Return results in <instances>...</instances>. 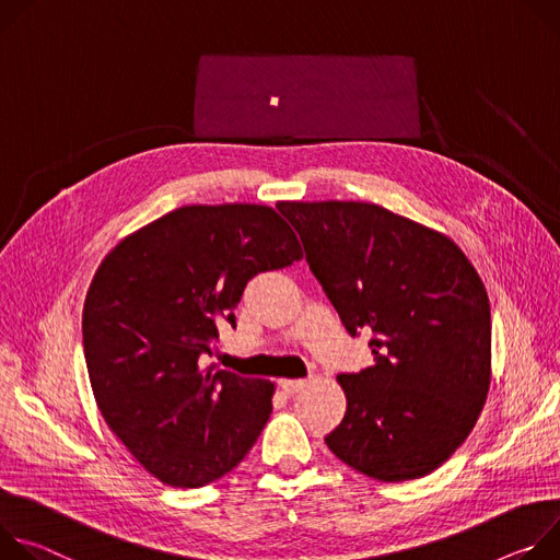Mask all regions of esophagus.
Returning a JSON list of instances; mask_svg holds the SVG:
<instances>
[{"instance_id":"obj_1","label":"esophagus","mask_w":560,"mask_h":560,"mask_svg":"<svg viewBox=\"0 0 560 560\" xmlns=\"http://www.w3.org/2000/svg\"><path fill=\"white\" fill-rule=\"evenodd\" d=\"M302 387H304V381H291V378H284V381H280V389H282L284 394H289V396L298 394Z\"/></svg>"}]
</instances>
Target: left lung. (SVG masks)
<instances>
[{
  "label": "left lung",
  "instance_id": "left-lung-1",
  "mask_svg": "<svg viewBox=\"0 0 560 560\" xmlns=\"http://www.w3.org/2000/svg\"><path fill=\"white\" fill-rule=\"evenodd\" d=\"M306 262L374 364L340 374L342 422L327 447L355 471L400 482L441 467L469 436L491 381L482 280L443 233L366 202H280Z\"/></svg>",
  "mask_w": 560,
  "mask_h": 560
}]
</instances>
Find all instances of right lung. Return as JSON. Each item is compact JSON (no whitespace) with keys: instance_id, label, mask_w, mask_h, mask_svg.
<instances>
[{"instance_id":"obj_1","label":"right lung","mask_w":560,"mask_h":560,"mask_svg":"<svg viewBox=\"0 0 560 560\" xmlns=\"http://www.w3.org/2000/svg\"><path fill=\"white\" fill-rule=\"evenodd\" d=\"M300 258L271 207L196 205L124 237L95 271L82 314L93 396L110 431L162 482L209 485L258 441L273 383L202 360L218 327H235L246 282Z\"/></svg>"}]
</instances>
